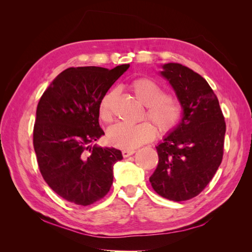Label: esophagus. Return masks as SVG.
Segmentation results:
<instances>
[{"instance_id":"34e87169","label":"esophagus","mask_w":252,"mask_h":252,"mask_svg":"<svg viewBox=\"0 0 252 252\" xmlns=\"http://www.w3.org/2000/svg\"><path fill=\"white\" fill-rule=\"evenodd\" d=\"M134 152H135L134 149H124L123 151H122V155H123L124 158H128V157L132 156Z\"/></svg>"}]
</instances>
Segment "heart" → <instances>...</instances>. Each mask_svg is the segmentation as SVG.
I'll use <instances>...</instances> for the list:
<instances>
[{
  "label": "heart",
  "instance_id": "1",
  "mask_svg": "<svg viewBox=\"0 0 252 252\" xmlns=\"http://www.w3.org/2000/svg\"><path fill=\"white\" fill-rule=\"evenodd\" d=\"M130 89L136 100L146 106V114L161 134L173 131L180 124L184 108L178 97L165 94L159 84L149 78H139L130 84ZM116 91L106 93L98 104V116L105 123L112 121V102ZM157 128L150 122L136 125L121 123L110 128L109 142L113 146L123 149H133L151 141L156 136Z\"/></svg>",
  "mask_w": 252,
  "mask_h": 252
}]
</instances>
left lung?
Wrapping results in <instances>:
<instances>
[{
  "instance_id": "1",
  "label": "left lung",
  "mask_w": 252,
  "mask_h": 252,
  "mask_svg": "<svg viewBox=\"0 0 252 252\" xmlns=\"http://www.w3.org/2000/svg\"><path fill=\"white\" fill-rule=\"evenodd\" d=\"M184 112L179 126L157 146L158 164L149 181L167 200L182 202L200 194L220 165L226 123L219 100L203 77L178 63L163 65Z\"/></svg>"
}]
</instances>
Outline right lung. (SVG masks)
Here are the masks:
<instances>
[{
  "instance_id": "1",
  "label": "right lung",
  "mask_w": 252,
  "mask_h": 252,
  "mask_svg": "<svg viewBox=\"0 0 252 252\" xmlns=\"http://www.w3.org/2000/svg\"><path fill=\"white\" fill-rule=\"evenodd\" d=\"M129 64L70 67L44 91L36 108L33 147L41 174L64 200L81 206L108 193L113 165L123 158L116 148L91 146L104 134L98 104Z\"/></svg>"
}]
</instances>
